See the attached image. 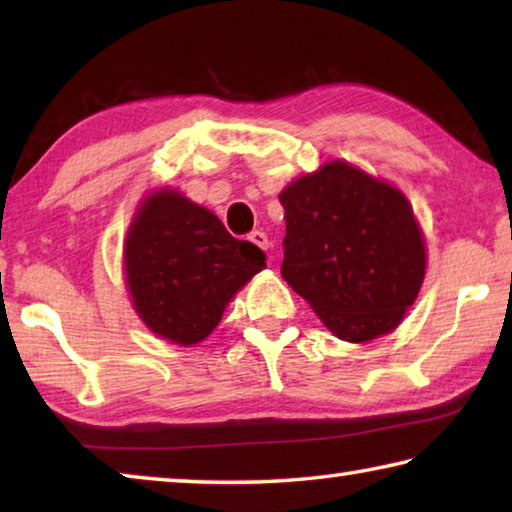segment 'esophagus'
<instances>
[{"mask_svg":"<svg viewBox=\"0 0 512 512\" xmlns=\"http://www.w3.org/2000/svg\"><path fill=\"white\" fill-rule=\"evenodd\" d=\"M248 239L253 241L255 246H259L262 250H268V246H271V241H268V237H266V232H262V230H253L248 235Z\"/></svg>","mask_w":512,"mask_h":512,"instance_id":"esophagus-1","label":"esophagus"}]
</instances>
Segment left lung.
<instances>
[{
	"instance_id": "1",
	"label": "left lung",
	"mask_w": 512,
	"mask_h": 512,
	"mask_svg": "<svg viewBox=\"0 0 512 512\" xmlns=\"http://www.w3.org/2000/svg\"><path fill=\"white\" fill-rule=\"evenodd\" d=\"M280 203L289 287L343 341L393 332L427 268L420 225L400 189L334 160L291 183Z\"/></svg>"
}]
</instances>
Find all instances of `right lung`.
I'll return each instance as SVG.
<instances>
[{
	"label": "right lung",
	"instance_id": "obj_1",
	"mask_svg": "<svg viewBox=\"0 0 512 512\" xmlns=\"http://www.w3.org/2000/svg\"><path fill=\"white\" fill-rule=\"evenodd\" d=\"M266 266L210 210L173 189L144 198L124 246L126 284L144 325L176 345L214 332L232 296Z\"/></svg>",
	"mask_w": 512,
	"mask_h": 512
}]
</instances>
